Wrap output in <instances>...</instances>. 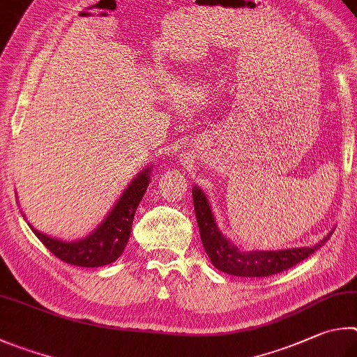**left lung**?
<instances>
[{
	"instance_id": "8db88e82",
	"label": "left lung",
	"mask_w": 357,
	"mask_h": 357,
	"mask_svg": "<svg viewBox=\"0 0 357 357\" xmlns=\"http://www.w3.org/2000/svg\"><path fill=\"white\" fill-rule=\"evenodd\" d=\"M192 201H195L196 220L205 252L216 270L232 276L266 278L282 273L320 249L334 232V229L331 230L315 246L279 249V251H243L232 240L221 234L207 195L199 186L192 188Z\"/></svg>"
}]
</instances>
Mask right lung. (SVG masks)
<instances>
[{"mask_svg": "<svg viewBox=\"0 0 357 357\" xmlns=\"http://www.w3.org/2000/svg\"><path fill=\"white\" fill-rule=\"evenodd\" d=\"M152 167L153 166L142 169L131 180L121 197L117 199L114 207L105 216V220L84 238L75 241L54 238V236H48L39 232V230L29 224L31 230H33L37 238L43 243V246L50 252L68 265L97 268L112 264V261L121 257L123 249L127 248L135 213L150 183Z\"/></svg>", "mask_w": 357, "mask_h": 357, "instance_id": "1", "label": "right lung"}]
</instances>
